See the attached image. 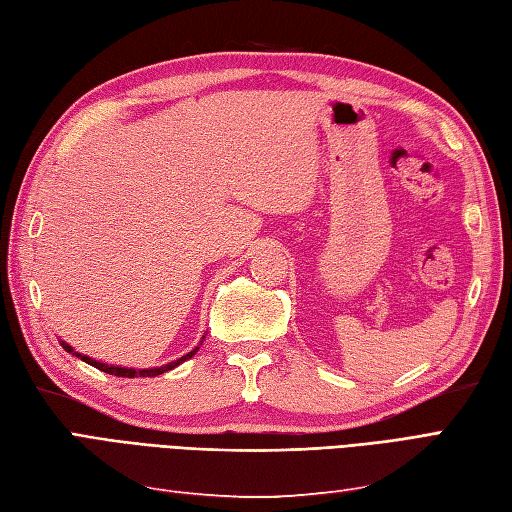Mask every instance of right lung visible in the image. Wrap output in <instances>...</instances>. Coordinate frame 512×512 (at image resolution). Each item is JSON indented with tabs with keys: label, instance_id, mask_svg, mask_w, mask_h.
<instances>
[{
	"label": "right lung",
	"instance_id": "right-lung-1",
	"mask_svg": "<svg viewBox=\"0 0 512 512\" xmlns=\"http://www.w3.org/2000/svg\"><path fill=\"white\" fill-rule=\"evenodd\" d=\"M202 341H204V336H202ZM202 341H199V345H202ZM60 345L65 347V350H67L69 354H73V356H78L80 360H84V363H89L91 367H95V369H99V371H104V373H110V376H117V378H156V376H160V373L176 369L178 365H182V363H184V360L193 358V356L197 354V350H199V345H197V347H193V350H191L189 354L180 356L178 360H171V363L162 365V367H152V369H134V367H121V365H106V363H99V360H95V358H91V356H86V354H80V352L73 350V347H71L67 341H60Z\"/></svg>",
	"mask_w": 512,
	"mask_h": 512
}]
</instances>
